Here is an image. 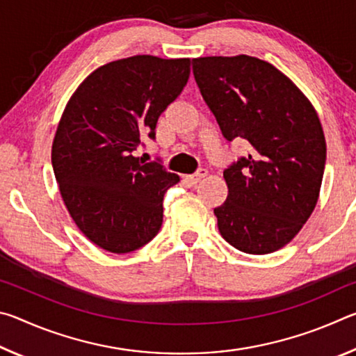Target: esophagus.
I'll return each mask as SVG.
<instances>
[{
  "label": "esophagus",
  "mask_w": 356,
  "mask_h": 356,
  "mask_svg": "<svg viewBox=\"0 0 356 356\" xmlns=\"http://www.w3.org/2000/svg\"><path fill=\"white\" fill-rule=\"evenodd\" d=\"M206 176H207V170L201 168V170H197L195 174H191V176H186L185 182L188 185H196V184H200Z\"/></svg>",
  "instance_id": "1"
}]
</instances>
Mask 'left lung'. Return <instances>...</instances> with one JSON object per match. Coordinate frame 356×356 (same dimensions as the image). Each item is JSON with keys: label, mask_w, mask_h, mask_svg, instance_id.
Returning a JSON list of instances; mask_svg holds the SVG:
<instances>
[{"label": "left lung", "mask_w": 356, "mask_h": 356, "mask_svg": "<svg viewBox=\"0 0 356 356\" xmlns=\"http://www.w3.org/2000/svg\"><path fill=\"white\" fill-rule=\"evenodd\" d=\"M193 75L227 141L250 143L226 168L227 197L213 212L229 245L268 254L297 236L321 191L327 144L305 94L259 58L193 59Z\"/></svg>", "instance_id": "left-lung-1"}]
</instances>
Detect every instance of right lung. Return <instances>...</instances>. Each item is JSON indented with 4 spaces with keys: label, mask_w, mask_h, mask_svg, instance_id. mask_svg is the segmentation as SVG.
I'll return each mask as SVG.
<instances>
[{
    "label": "right lung",
    "mask_w": 356,
    "mask_h": 356,
    "mask_svg": "<svg viewBox=\"0 0 356 356\" xmlns=\"http://www.w3.org/2000/svg\"><path fill=\"white\" fill-rule=\"evenodd\" d=\"M190 76V59L138 55L108 63L65 105L51 147L63 201L92 243L116 254L149 243L163 222V196L179 176L134 152L155 140L160 114Z\"/></svg>",
    "instance_id": "add662e5"
}]
</instances>
